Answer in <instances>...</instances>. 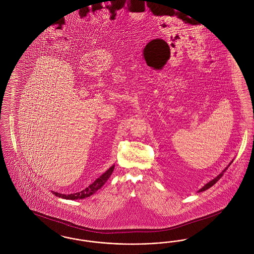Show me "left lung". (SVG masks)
I'll use <instances>...</instances> for the list:
<instances>
[{
	"instance_id": "obj_1",
	"label": "left lung",
	"mask_w": 254,
	"mask_h": 254,
	"mask_svg": "<svg viewBox=\"0 0 254 254\" xmlns=\"http://www.w3.org/2000/svg\"><path fill=\"white\" fill-rule=\"evenodd\" d=\"M232 162H233V160L230 162V164L227 166V168L224 169V170H223V171H222V172H221L219 175H217V176H216L214 179H212L211 181H209L208 183H206L205 186H204L202 189H200V190H199L197 192H202V191H205V190H208L209 188H211V187H212V186H213L215 183H217L218 180H219V179H220V178H221V177L224 175V172H225L227 169H229V167H230V165H231V163H232Z\"/></svg>"
}]
</instances>
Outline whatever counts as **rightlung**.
<instances>
[{
	"label": "right lung",
	"instance_id": "add662e5",
	"mask_svg": "<svg viewBox=\"0 0 254 254\" xmlns=\"http://www.w3.org/2000/svg\"><path fill=\"white\" fill-rule=\"evenodd\" d=\"M114 167H115V165H112L105 173H103L99 178H97L95 181L93 182L91 185H89L87 188H85V190H83L82 191L71 194H62L52 191V193L55 194V196H57V197L66 199V200H78V199H84L86 197H89L92 194L95 193L98 190H100L107 183L110 175L113 172Z\"/></svg>",
	"mask_w": 254,
	"mask_h": 254
}]
</instances>
